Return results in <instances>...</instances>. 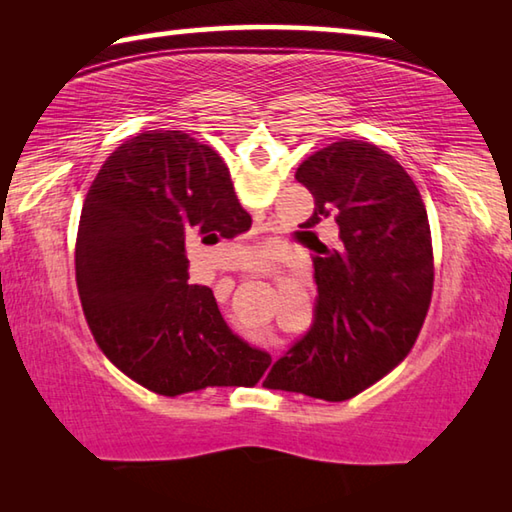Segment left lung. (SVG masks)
Listing matches in <instances>:
<instances>
[{
	"label": "left lung",
	"instance_id": "8db88e82",
	"mask_svg": "<svg viewBox=\"0 0 512 512\" xmlns=\"http://www.w3.org/2000/svg\"><path fill=\"white\" fill-rule=\"evenodd\" d=\"M296 180L316 203L300 228L317 241L310 228L334 220L340 244L320 245L314 320L266 386L343 402L391 372L418 339L433 291L429 219L409 173L375 144H329Z\"/></svg>",
	"mask_w": 512,
	"mask_h": 512
}]
</instances>
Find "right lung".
Wrapping results in <instances>:
<instances>
[{
  "label": "right lung",
  "mask_w": 512,
  "mask_h": 512,
  "mask_svg": "<svg viewBox=\"0 0 512 512\" xmlns=\"http://www.w3.org/2000/svg\"><path fill=\"white\" fill-rule=\"evenodd\" d=\"M230 171L183 131H146L103 162L76 235V284L115 366L167 397L253 386L271 363L225 325L210 287L189 284L187 246L250 228Z\"/></svg>",
  "instance_id": "1"
}]
</instances>
